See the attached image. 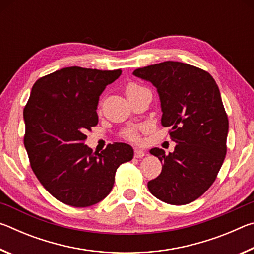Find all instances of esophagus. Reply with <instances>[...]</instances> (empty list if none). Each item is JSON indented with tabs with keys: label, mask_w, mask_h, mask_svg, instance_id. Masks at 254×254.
Returning <instances> with one entry per match:
<instances>
[{
	"label": "esophagus",
	"mask_w": 254,
	"mask_h": 254,
	"mask_svg": "<svg viewBox=\"0 0 254 254\" xmlns=\"http://www.w3.org/2000/svg\"><path fill=\"white\" fill-rule=\"evenodd\" d=\"M144 156H145V153L143 150L134 149V158H143Z\"/></svg>",
	"instance_id": "esophagus-1"
}]
</instances>
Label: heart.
I'll use <instances>...</instances> for the list:
<instances>
[{"label": "heart", "mask_w": 254, "mask_h": 254, "mask_svg": "<svg viewBox=\"0 0 254 254\" xmlns=\"http://www.w3.org/2000/svg\"><path fill=\"white\" fill-rule=\"evenodd\" d=\"M143 89H145V88L142 87V86L137 85V84H134V83L128 84L127 87V97H130L132 95H134V94H136V93L143 91ZM123 136L127 140L136 141L137 139H139V134H137V127H128V128H127V130L123 132Z\"/></svg>", "instance_id": "1"}]
</instances>
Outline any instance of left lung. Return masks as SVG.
Segmentation results:
<instances>
[{
  "instance_id": "1",
  "label": "left lung",
  "mask_w": 254,
  "mask_h": 254,
  "mask_svg": "<svg viewBox=\"0 0 254 254\" xmlns=\"http://www.w3.org/2000/svg\"><path fill=\"white\" fill-rule=\"evenodd\" d=\"M133 75L157 88L161 124L170 127L177 143L169 154L150 150L162 170L148 183L149 190L167 204L191 203L212 186L225 159L229 120L218 86L207 71L179 62L139 68Z\"/></svg>"
}]
</instances>
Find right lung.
I'll return each mask as SVG.
<instances>
[{
    "mask_svg": "<svg viewBox=\"0 0 254 254\" xmlns=\"http://www.w3.org/2000/svg\"><path fill=\"white\" fill-rule=\"evenodd\" d=\"M121 69L66 67L34 83L23 110L24 147L42 186L56 199L87 207L104 199L115 173L133 158L131 145L115 142L101 153L84 144L86 132L98 123L101 94Z\"/></svg>",
    "mask_w": 254,
    "mask_h": 254,
    "instance_id": "right-lung-1",
    "label": "right lung"
}]
</instances>
